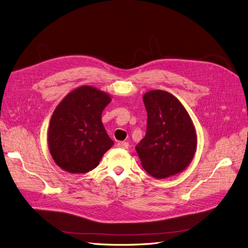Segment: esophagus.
<instances>
[{"label": "esophagus", "instance_id": "34e87169", "mask_svg": "<svg viewBox=\"0 0 248 248\" xmlns=\"http://www.w3.org/2000/svg\"><path fill=\"white\" fill-rule=\"evenodd\" d=\"M118 147L122 148V149H127V148H128V142H127V141H119Z\"/></svg>", "mask_w": 248, "mask_h": 248}]
</instances>
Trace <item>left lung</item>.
<instances>
[{
	"instance_id": "obj_1",
	"label": "left lung",
	"mask_w": 248,
	"mask_h": 248,
	"mask_svg": "<svg viewBox=\"0 0 248 248\" xmlns=\"http://www.w3.org/2000/svg\"><path fill=\"white\" fill-rule=\"evenodd\" d=\"M147 109V132L136 146L140 163L149 175L166 179L183 171L197 151L196 127L176 97L162 90L142 96Z\"/></svg>"
}]
</instances>
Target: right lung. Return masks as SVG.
Returning a JSON list of instances; mask_svg holds the SVG:
<instances>
[{"label": "right lung", "instance_id": "add662e5", "mask_svg": "<svg viewBox=\"0 0 248 248\" xmlns=\"http://www.w3.org/2000/svg\"><path fill=\"white\" fill-rule=\"evenodd\" d=\"M110 95L91 86L74 89L59 103L48 127L52 159L70 174H84L98 166L114 145L101 121Z\"/></svg>", "mask_w": 248, "mask_h": 248}]
</instances>
